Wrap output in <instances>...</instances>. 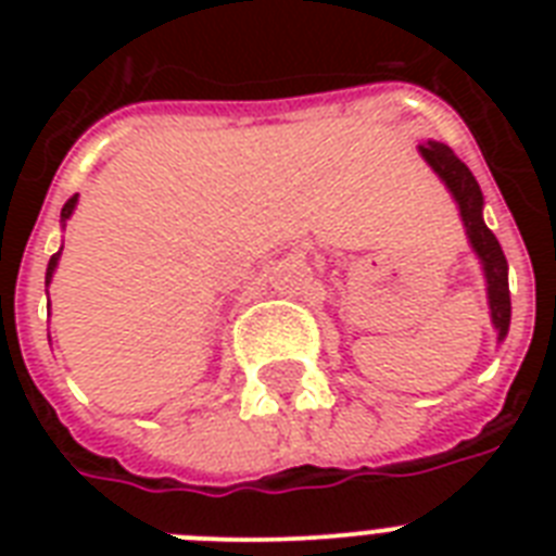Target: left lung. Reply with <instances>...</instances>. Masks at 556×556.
<instances>
[{
  "mask_svg": "<svg viewBox=\"0 0 556 556\" xmlns=\"http://www.w3.org/2000/svg\"><path fill=\"white\" fill-rule=\"evenodd\" d=\"M424 161L435 169V176L447 185L453 192V199L458 204L462 222L467 227V239L473 244L476 256L482 260L484 279H488V303H491V320L500 331V340H505L510 326V291H508V260L502 253L500 239L491 233V227L484 225L482 218V190L473 173L467 169L465 161H458V155L450 150L447 143L427 141L418 147Z\"/></svg>",
  "mask_w": 556,
  "mask_h": 556,
  "instance_id": "obj_1",
  "label": "left lung"
}]
</instances>
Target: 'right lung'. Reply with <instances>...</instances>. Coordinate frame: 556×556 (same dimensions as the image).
I'll use <instances>...</instances> for the list:
<instances>
[{"mask_svg":"<svg viewBox=\"0 0 556 556\" xmlns=\"http://www.w3.org/2000/svg\"><path fill=\"white\" fill-rule=\"evenodd\" d=\"M74 204H77V195H72V199H68V201H65V204H63V213H60V218H63V222H65V218H68V216H72V213H74ZM56 260H60V251H56L54 256H51V260H48V270H46V286H48V282H51V277H54Z\"/></svg>","mask_w":556,"mask_h":556,"instance_id":"add662e5","label":"right lung"}]
</instances>
